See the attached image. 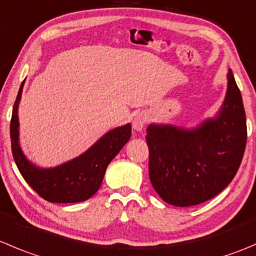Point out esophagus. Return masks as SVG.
Returning <instances> with one entry per match:
<instances>
[{
    "mask_svg": "<svg viewBox=\"0 0 256 256\" xmlns=\"http://www.w3.org/2000/svg\"><path fill=\"white\" fill-rule=\"evenodd\" d=\"M146 122H148V116H146V114H144V112L138 114V115H136L132 120L134 130L142 131V128H145Z\"/></svg>",
    "mask_w": 256,
    "mask_h": 256,
    "instance_id": "34e87169",
    "label": "esophagus"
}]
</instances>
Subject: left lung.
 <instances>
[{
	"instance_id": "obj_1",
	"label": "left lung",
	"mask_w": 256,
	"mask_h": 256,
	"mask_svg": "<svg viewBox=\"0 0 256 256\" xmlns=\"http://www.w3.org/2000/svg\"><path fill=\"white\" fill-rule=\"evenodd\" d=\"M148 176L158 196L174 206H194L224 190L234 178L246 145V118L232 70L224 102L214 118L195 128L151 124Z\"/></svg>"
}]
</instances>
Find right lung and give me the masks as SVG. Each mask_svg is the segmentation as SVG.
<instances>
[{
  "instance_id": "add662e5",
  "label": "right lung",
  "mask_w": 256,
  "mask_h": 256,
  "mask_svg": "<svg viewBox=\"0 0 256 256\" xmlns=\"http://www.w3.org/2000/svg\"><path fill=\"white\" fill-rule=\"evenodd\" d=\"M24 81L21 84L11 125V148L14 162L26 182L37 194L50 202H81L90 199L100 188L106 168L131 138V125L112 128L78 158L54 168H40L26 158L20 146L18 105Z\"/></svg>"
}]
</instances>
